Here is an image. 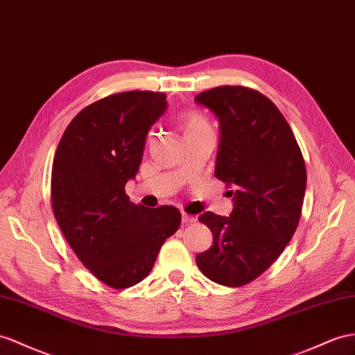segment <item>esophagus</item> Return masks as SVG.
<instances>
[{"mask_svg":"<svg viewBox=\"0 0 355 355\" xmlns=\"http://www.w3.org/2000/svg\"><path fill=\"white\" fill-rule=\"evenodd\" d=\"M181 220H183V223L189 225V223L196 222V217H195V216H190V214H187V213H183V214H181Z\"/></svg>","mask_w":355,"mask_h":355,"instance_id":"esophagus-1","label":"esophagus"}]
</instances>
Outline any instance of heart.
Instances as JSON below:
<instances>
[{"label":"heart","mask_w":355,"mask_h":355,"mask_svg":"<svg viewBox=\"0 0 355 355\" xmlns=\"http://www.w3.org/2000/svg\"><path fill=\"white\" fill-rule=\"evenodd\" d=\"M180 125L184 132V136L199 135V133L211 130L210 121H208L202 114H199L196 111H189V112H184L183 115H181Z\"/></svg>","instance_id":"b5f03b06"}]
</instances>
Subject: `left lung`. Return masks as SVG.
<instances>
[{"instance_id":"8db88e82","label":"left lung","mask_w":355,"mask_h":355,"mask_svg":"<svg viewBox=\"0 0 355 355\" xmlns=\"http://www.w3.org/2000/svg\"><path fill=\"white\" fill-rule=\"evenodd\" d=\"M195 102L219 120L214 175L232 186L234 202L230 217L199 216L213 246L196 264L216 284L243 286L279 258L297 230L306 192L303 154L285 116L255 89L216 87Z\"/></svg>"}]
</instances>
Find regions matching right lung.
Listing matches in <instances>:
<instances>
[{
  "label": "right lung",
  "instance_id": "right-lung-1",
  "mask_svg": "<svg viewBox=\"0 0 355 355\" xmlns=\"http://www.w3.org/2000/svg\"><path fill=\"white\" fill-rule=\"evenodd\" d=\"M166 107V94L154 91L107 96L71 120L53 159L52 208L60 230L80 262L115 289L147 277L181 223L175 207L145 208L124 192Z\"/></svg>",
  "mask_w": 355,
  "mask_h": 355
}]
</instances>
